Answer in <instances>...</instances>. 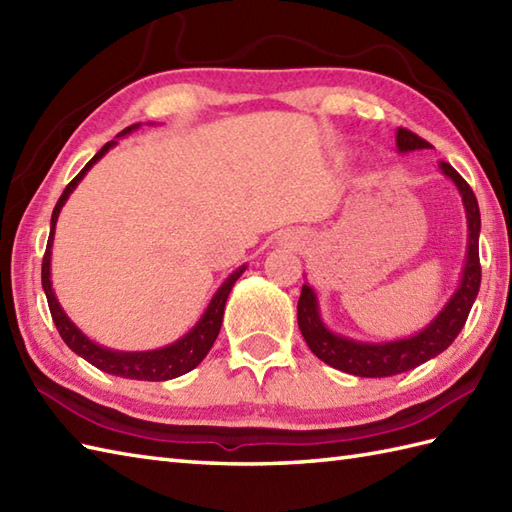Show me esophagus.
Here are the masks:
<instances>
[{"instance_id": "obj_1", "label": "esophagus", "mask_w": 512, "mask_h": 512, "mask_svg": "<svg viewBox=\"0 0 512 512\" xmlns=\"http://www.w3.org/2000/svg\"><path fill=\"white\" fill-rule=\"evenodd\" d=\"M281 242H284V244L290 246V248H301V246H303V244H301V237L295 235V233L284 235V237H281Z\"/></svg>"}]
</instances>
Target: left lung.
I'll list each match as a JSON object with an SVG mask.
<instances>
[{
    "mask_svg": "<svg viewBox=\"0 0 512 512\" xmlns=\"http://www.w3.org/2000/svg\"><path fill=\"white\" fill-rule=\"evenodd\" d=\"M431 145L422 140L409 129H396V149L398 154H409L416 149H429ZM440 171L447 176L455 189H458L464 213H466V228H469V239H466V257L462 266V275L458 288L453 290L449 301L444 303L442 310L433 317L422 330L409 334L405 339L391 341H361L352 339L330 330L321 317L319 297L314 288L303 284L299 306H297V321L299 330L306 339L312 354L321 358L325 365L341 369L345 374L363 376V378H383L396 376L409 369L427 363L429 358L438 356L440 352L455 341V336L464 328L466 317L475 303L477 292H480L482 268H480V206H477L475 193L469 184L455 171L449 162H438Z\"/></svg>",
    "mask_w": 512,
    "mask_h": 512,
    "instance_id": "obj_1",
    "label": "left lung"
}]
</instances>
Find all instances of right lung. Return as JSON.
I'll return each instance as SVG.
<instances>
[{"mask_svg":"<svg viewBox=\"0 0 512 512\" xmlns=\"http://www.w3.org/2000/svg\"><path fill=\"white\" fill-rule=\"evenodd\" d=\"M140 125L143 123L129 125L114 140H110L105 147H101V151H96V156L79 171V176H76L61 193V198H59L57 206H54L52 220H50V237H48L46 255H43V264H41V286H43V292H46L52 321H54V325H57L61 339L74 354H79L94 367H99L101 372L112 374V376L132 378V380H171V378H178L182 374L191 372V369L198 367L204 361V356L209 354V350L213 347L217 334H220V328H222L226 299H228V295H231L235 281L242 277V273L246 270V264L233 270V273L222 281V286L215 290V295L211 297L209 306H206V310L202 312V317L187 334L180 336L178 341H173L165 347H158V350H143V352L112 350V347H105L101 343L92 341L90 336L85 334L79 325H76L68 317V314H65L57 295H54L52 279H50L52 277V268H50L52 242H54V231H57V220H59L63 204L68 202L70 193L79 187V182L85 178V173H88L96 165V162H99L107 154V151L118 145V138L136 132Z\"/></svg>","mask_w":512,"mask_h":512,"instance_id":"obj_1","label":"right lung"}]
</instances>
